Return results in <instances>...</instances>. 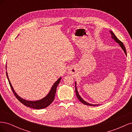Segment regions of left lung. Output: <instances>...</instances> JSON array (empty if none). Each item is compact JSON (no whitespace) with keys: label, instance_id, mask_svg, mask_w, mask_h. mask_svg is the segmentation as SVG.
<instances>
[{"label":"left lung","instance_id":"left-lung-1","mask_svg":"<svg viewBox=\"0 0 132 132\" xmlns=\"http://www.w3.org/2000/svg\"><path fill=\"white\" fill-rule=\"evenodd\" d=\"M110 33H111V38L113 39L115 42H116L117 43H118L119 46H121V47L122 48V50H123V51L125 52V53L126 54V55H127V52H126V48H125V46L123 45V43L120 41L119 40V39L117 38V37L116 36V35L113 34V32L112 31H110ZM75 93H76V95H77V96L79 100L80 101L81 103H84V104H85V105H87V106H97L98 105H94V104H91V103H89L88 102H86L80 96V95L78 93V90H77V82H75Z\"/></svg>","mask_w":132,"mask_h":132}]
</instances>
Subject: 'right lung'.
<instances>
[{
	"instance_id": "add662e5",
	"label": "right lung",
	"mask_w": 132,
	"mask_h": 132,
	"mask_svg": "<svg viewBox=\"0 0 132 132\" xmlns=\"http://www.w3.org/2000/svg\"><path fill=\"white\" fill-rule=\"evenodd\" d=\"M6 73V77H7V80H8V81H9V83L10 86L11 87V89L12 91H13V94H14L16 97L17 98L18 100L20 102H21L22 104L25 105L27 107L32 108V109H37V110L45 109V108L50 105L51 103L53 101L54 99V97H55V93H56V89H57V86L59 84L60 81H61V78H62L61 77L59 78L54 83V84L51 87L49 93L46 96H45V97L41 99V100H37V101H28V100H25V99L21 98V97H20L16 93V92L15 91L14 89H13V87L12 86L9 80L8 75H7V71Z\"/></svg>"
}]
</instances>
